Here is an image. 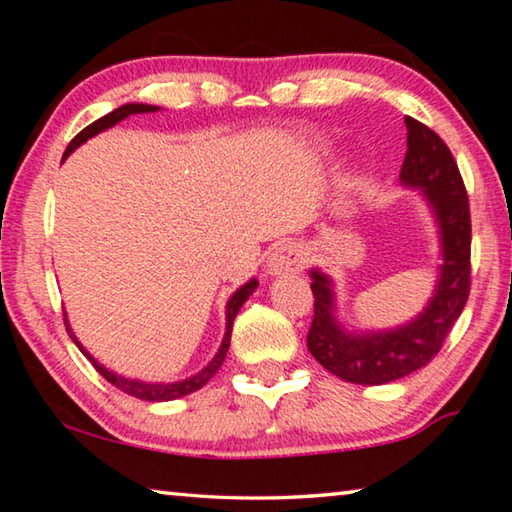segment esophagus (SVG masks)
I'll use <instances>...</instances> for the list:
<instances>
[{"instance_id":"34e87169","label":"esophagus","mask_w":512,"mask_h":512,"mask_svg":"<svg viewBox=\"0 0 512 512\" xmlns=\"http://www.w3.org/2000/svg\"><path fill=\"white\" fill-rule=\"evenodd\" d=\"M302 266H305V255H302L300 246L280 244L273 250L271 257H268L266 271L271 275H282V273H296Z\"/></svg>"}]
</instances>
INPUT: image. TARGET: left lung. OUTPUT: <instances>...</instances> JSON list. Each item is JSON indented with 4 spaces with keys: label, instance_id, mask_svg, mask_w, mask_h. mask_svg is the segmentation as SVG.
<instances>
[{
    "label": "left lung",
    "instance_id": "8db88e82",
    "mask_svg": "<svg viewBox=\"0 0 512 512\" xmlns=\"http://www.w3.org/2000/svg\"><path fill=\"white\" fill-rule=\"evenodd\" d=\"M406 155L400 180L406 187L422 189L440 228V275L431 300L406 325L381 332H348L336 320L332 280L318 268L311 271L314 320L307 348L332 375L350 384L379 386L402 379L436 357L449 329L461 316L470 296V203L452 151L420 124L406 117Z\"/></svg>",
    "mask_w": 512,
    "mask_h": 512
}]
</instances>
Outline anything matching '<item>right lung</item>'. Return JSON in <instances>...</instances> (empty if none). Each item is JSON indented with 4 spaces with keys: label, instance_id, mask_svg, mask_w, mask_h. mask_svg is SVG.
<instances>
[{
    "label": "right lung",
    "instance_id": "1",
    "mask_svg": "<svg viewBox=\"0 0 512 512\" xmlns=\"http://www.w3.org/2000/svg\"><path fill=\"white\" fill-rule=\"evenodd\" d=\"M155 110H160V108H158V106H149V103H126V106H121V108H117V110L108 112L106 117L92 121V124H90L88 128H83V131H81L79 135H76L72 142H69V146H67L65 153H63V160L67 158L69 153H74L76 149H79V146H81L83 142H88L90 137L99 135V133L106 131V128H112L115 124H119L121 119H126V117H131V115H142V112H155ZM257 284H259V282L253 277V280L246 282L244 287H239L235 293H232L230 300H228V307H225V336H223V341H221L219 352L214 354V359H212L210 363H207V366H205L201 372H196V375L187 377V379H183V381H169V384H164V381H162V384H151V381H140V379L121 377V375H117V372H112V370H108L106 366H101V363H99L97 359H94L88 350L83 348L81 341L76 339V334L72 332V327H69L67 314H63V316H65V327H67V334L72 336V341L76 343V348H79V350L85 354V357H88V359L92 361V366L97 368L99 375L106 377L112 386L119 388V391H124L126 395H133V397H137V400H146V402H169V400H178V397H185V395H189V393L198 391V388H203V386L207 384V381H210V379L216 375V370L221 368L225 354H228V348H230L232 323H235V316L239 314L241 305H244V302H246L250 296H253V291L257 289Z\"/></svg>",
    "mask_w": 512,
    "mask_h": 512
}]
</instances>
